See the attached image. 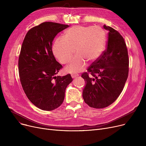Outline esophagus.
<instances>
[{
	"label": "esophagus",
	"instance_id": "1",
	"mask_svg": "<svg viewBox=\"0 0 146 146\" xmlns=\"http://www.w3.org/2000/svg\"><path fill=\"white\" fill-rule=\"evenodd\" d=\"M71 76H72V78H76L78 77L79 74H71Z\"/></svg>",
	"mask_w": 146,
	"mask_h": 146
}]
</instances>
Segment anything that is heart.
I'll return each instance as SVG.
<instances>
[{
    "mask_svg": "<svg viewBox=\"0 0 146 146\" xmlns=\"http://www.w3.org/2000/svg\"><path fill=\"white\" fill-rule=\"evenodd\" d=\"M105 45V34L104 30L98 27L76 25L68 29L61 38L54 42L52 50L60 62L67 64L76 51L77 54L66 70L71 73L82 71L86 61L93 62L102 54Z\"/></svg>",
    "mask_w": 146,
    "mask_h": 146,
    "instance_id": "b5f03b06",
    "label": "heart"
}]
</instances>
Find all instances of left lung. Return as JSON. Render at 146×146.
<instances>
[{
  "label": "left lung",
  "mask_w": 146,
  "mask_h": 146,
  "mask_svg": "<svg viewBox=\"0 0 146 146\" xmlns=\"http://www.w3.org/2000/svg\"><path fill=\"white\" fill-rule=\"evenodd\" d=\"M104 28L109 31L106 48L88 67L87 72L82 74L86 83L83 90L84 101L90 107L99 109L116 101L124 89L129 71L124 38L110 27L104 25Z\"/></svg>",
  "instance_id": "8db88e82"
}]
</instances>
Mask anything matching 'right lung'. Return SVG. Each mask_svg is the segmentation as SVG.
<instances>
[{"label": "right lung", "instance_id": "1", "mask_svg": "<svg viewBox=\"0 0 146 146\" xmlns=\"http://www.w3.org/2000/svg\"><path fill=\"white\" fill-rule=\"evenodd\" d=\"M69 26L45 22L30 29L23 41L18 60L20 82L29 100L37 108L52 111L63 102L65 90L73 79L57 76L63 67L52 51L54 38Z\"/></svg>", "mask_w": 146, "mask_h": 146}]
</instances>
